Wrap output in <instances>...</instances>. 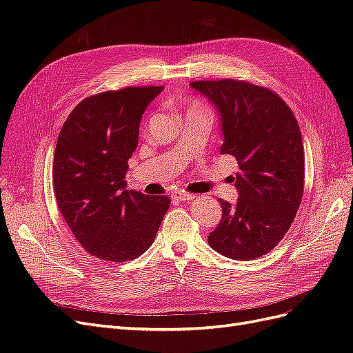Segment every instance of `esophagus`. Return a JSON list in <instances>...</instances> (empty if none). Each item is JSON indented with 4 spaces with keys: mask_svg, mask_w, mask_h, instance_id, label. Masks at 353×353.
I'll list each match as a JSON object with an SVG mask.
<instances>
[{
    "mask_svg": "<svg viewBox=\"0 0 353 353\" xmlns=\"http://www.w3.org/2000/svg\"><path fill=\"white\" fill-rule=\"evenodd\" d=\"M196 196L194 194H190V193H184V191H175L172 194V199L176 201H188V200H193Z\"/></svg>",
    "mask_w": 353,
    "mask_h": 353,
    "instance_id": "obj_1",
    "label": "esophagus"
}]
</instances>
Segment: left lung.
Segmentation results:
<instances>
[{
    "label": "left lung",
    "instance_id": "1",
    "mask_svg": "<svg viewBox=\"0 0 353 353\" xmlns=\"http://www.w3.org/2000/svg\"><path fill=\"white\" fill-rule=\"evenodd\" d=\"M216 109L223 144L234 156L236 205L219 199L222 218L208 237L213 250L236 261L258 259L285 236L305 183L302 134L290 108L271 90L219 79L191 82Z\"/></svg>",
    "mask_w": 353,
    "mask_h": 353
}]
</instances>
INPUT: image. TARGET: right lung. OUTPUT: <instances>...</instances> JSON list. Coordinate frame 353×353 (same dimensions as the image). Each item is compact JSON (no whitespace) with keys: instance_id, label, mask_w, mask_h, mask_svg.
<instances>
[{"instance_id":"obj_1","label":"right lung","mask_w":353,"mask_h":353,"mask_svg":"<svg viewBox=\"0 0 353 353\" xmlns=\"http://www.w3.org/2000/svg\"><path fill=\"white\" fill-rule=\"evenodd\" d=\"M163 87H128L81 101L59 134L52 187L70 231L90 254L125 262L154 241L166 196L126 190L128 159L138 145L147 105Z\"/></svg>"}]
</instances>
